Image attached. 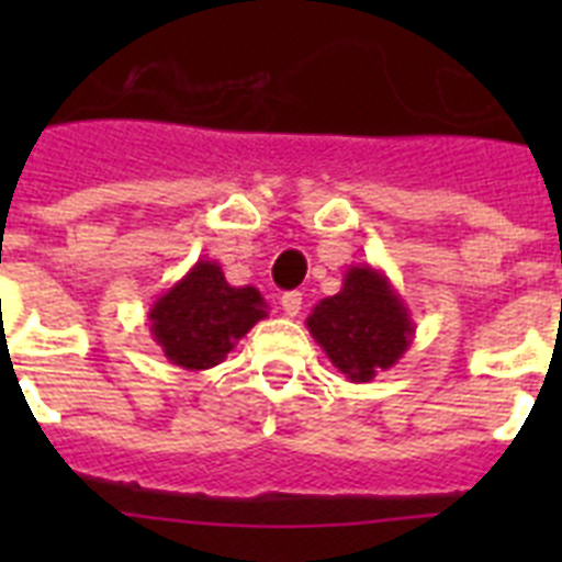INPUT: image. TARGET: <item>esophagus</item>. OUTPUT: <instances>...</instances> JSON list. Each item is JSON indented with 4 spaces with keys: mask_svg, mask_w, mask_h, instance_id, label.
Here are the masks:
<instances>
[{
    "mask_svg": "<svg viewBox=\"0 0 562 562\" xmlns=\"http://www.w3.org/2000/svg\"><path fill=\"white\" fill-rule=\"evenodd\" d=\"M301 304H304L301 292H286V295H281V310H284L286 317H295L301 312Z\"/></svg>",
    "mask_w": 562,
    "mask_h": 562,
    "instance_id": "obj_1",
    "label": "esophagus"
}]
</instances>
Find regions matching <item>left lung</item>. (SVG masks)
<instances>
[{"label":"left lung","mask_w":562,"mask_h":562,"mask_svg":"<svg viewBox=\"0 0 562 562\" xmlns=\"http://www.w3.org/2000/svg\"><path fill=\"white\" fill-rule=\"evenodd\" d=\"M306 329L337 371L351 382H371L394 369L414 340V321L391 278L371 265H355L337 295L324 297Z\"/></svg>","instance_id":"obj_1"}]
</instances>
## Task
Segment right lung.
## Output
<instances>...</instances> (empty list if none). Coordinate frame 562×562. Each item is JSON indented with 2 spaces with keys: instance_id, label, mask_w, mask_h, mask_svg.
I'll return each instance as SVG.
<instances>
[{
  "instance_id": "add662e5",
  "label": "right lung",
  "mask_w": 562,
  "mask_h": 562,
  "mask_svg": "<svg viewBox=\"0 0 562 562\" xmlns=\"http://www.w3.org/2000/svg\"><path fill=\"white\" fill-rule=\"evenodd\" d=\"M265 317L267 301L256 286L227 284L220 261L200 258L171 290L157 295L148 331L177 369L205 371L220 366Z\"/></svg>"
}]
</instances>
